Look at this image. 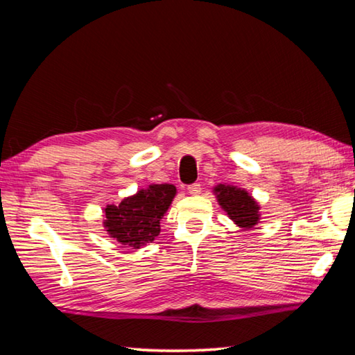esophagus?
Listing matches in <instances>:
<instances>
[{
    "mask_svg": "<svg viewBox=\"0 0 355 355\" xmlns=\"http://www.w3.org/2000/svg\"><path fill=\"white\" fill-rule=\"evenodd\" d=\"M188 192L191 196H198L202 192V184L200 183H192L188 186Z\"/></svg>",
    "mask_w": 355,
    "mask_h": 355,
    "instance_id": "1",
    "label": "esophagus"
}]
</instances>
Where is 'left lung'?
Wrapping results in <instances>:
<instances>
[{
	"mask_svg": "<svg viewBox=\"0 0 355 355\" xmlns=\"http://www.w3.org/2000/svg\"><path fill=\"white\" fill-rule=\"evenodd\" d=\"M218 205L227 211L237 227L253 228L259 222V205L247 191L231 184H218L214 188Z\"/></svg>",
	"mask_w": 355,
	"mask_h": 355,
	"instance_id": "1",
	"label": "left lung"
}]
</instances>
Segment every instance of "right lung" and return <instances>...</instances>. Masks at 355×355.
<instances>
[{
	"label": "right lung",
	"instance_id": "obj_1",
	"mask_svg": "<svg viewBox=\"0 0 355 355\" xmlns=\"http://www.w3.org/2000/svg\"><path fill=\"white\" fill-rule=\"evenodd\" d=\"M175 194L173 184H150L119 205H108L104 227L122 245L143 247L159 234V222Z\"/></svg>",
	"mask_w": 355,
	"mask_h": 355
}]
</instances>
